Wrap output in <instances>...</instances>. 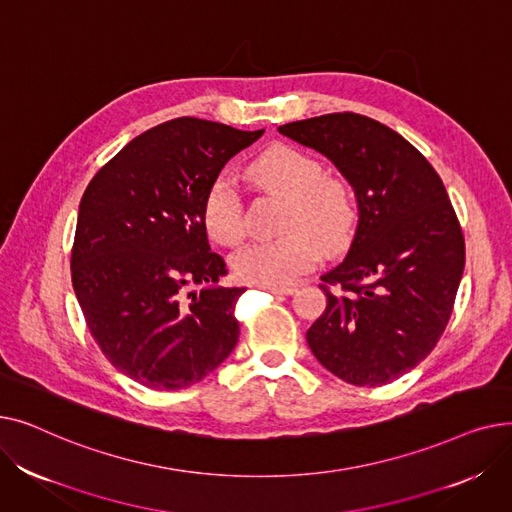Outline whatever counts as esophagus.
I'll list each match as a JSON object with an SVG mask.
<instances>
[{
	"mask_svg": "<svg viewBox=\"0 0 512 512\" xmlns=\"http://www.w3.org/2000/svg\"><path fill=\"white\" fill-rule=\"evenodd\" d=\"M263 290L272 292V294H292L297 288L294 286H263Z\"/></svg>",
	"mask_w": 512,
	"mask_h": 512,
	"instance_id": "34e87169",
	"label": "esophagus"
}]
</instances>
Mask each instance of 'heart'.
Returning <instances> with one entry per match:
<instances>
[{"instance_id":"obj_1","label":"heart","mask_w":512,"mask_h":512,"mask_svg":"<svg viewBox=\"0 0 512 512\" xmlns=\"http://www.w3.org/2000/svg\"><path fill=\"white\" fill-rule=\"evenodd\" d=\"M253 178L286 197V230L274 240H255L230 259L238 280L257 286H282L317 263L324 251L344 247L357 224L353 186L342 176L324 174L303 149L276 143L255 157ZM203 226L220 245L234 247L245 236L242 201L226 178L213 180L203 197Z\"/></svg>"}]
</instances>
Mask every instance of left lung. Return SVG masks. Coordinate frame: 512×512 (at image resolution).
Here are the masks:
<instances>
[{"instance_id": "left-lung-1", "label": "left lung", "mask_w": 512, "mask_h": 512, "mask_svg": "<svg viewBox=\"0 0 512 512\" xmlns=\"http://www.w3.org/2000/svg\"><path fill=\"white\" fill-rule=\"evenodd\" d=\"M278 130L326 155L359 203L348 255L321 276L328 305L307 330L311 353L353 386L390 384L434 351L463 278L465 238L442 178L407 139L361 114Z\"/></svg>"}]
</instances>
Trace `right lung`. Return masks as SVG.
Wrapping results in <instances>:
<instances>
[{
  "label": "right lung",
  "mask_w": 512,
  "mask_h": 512,
  "mask_svg": "<svg viewBox=\"0 0 512 512\" xmlns=\"http://www.w3.org/2000/svg\"><path fill=\"white\" fill-rule=\"evenodd\" d=\"M261 134L176 118L132 139L89 182L72 286L101 353L130 380L188 388L236 346L245 288L218 286L226 263L211 253L201 211L209 184Z\"/></svg>",
  "instance_id": "add662e5"
}]
</instances>
